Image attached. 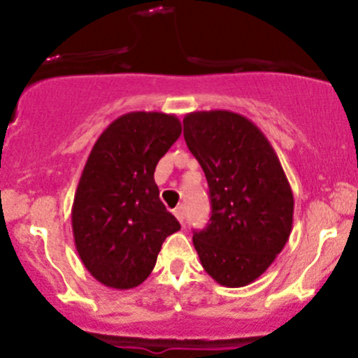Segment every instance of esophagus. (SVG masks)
Returning a JSON list of instances; mask_svg holds the SVG:
<instances>
[{"label":"esophagus","mask_w":358,"mask_h":358,"mask_svg":"<svg viewBox=\"0 0 358 358\" xmlns=\"http://www.w3.org/2000/svg\"><path fill=\"white\" fill-rule=\"evenodd\" d=\"M173 215H175L176 220H178V222L183 225V215H185V213H183V206H178V208L173 211Z\"/></svg>","instance_id":"1"}]
</instances>
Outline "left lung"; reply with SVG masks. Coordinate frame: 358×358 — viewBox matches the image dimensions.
Segmentation results:
<instances>
[{
    "instance_id": "1",
    "label": "left lung",
    "mask_w": 358,
    "mask_h": 358,
    "mask_svg": "<svg viewBox=\"0 0 358 358\" xmlns=\"http://www.w3.org/2000/svg\"><path fill=\"white\" fill-rule=\"evenodd\" d=\"M183 136L211 199L208 227L192 237L202 268L222 286H248L289 239L294 199L286 173L262 129L236 112H190Z\"/></svg>"
}]
</instances>
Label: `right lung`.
<instances>
[{"label":"right lung","mask_w":358,"mask_h":358,"mask_svg":"<svg viewBox=\"0 0 358 358\" xmlns=\"http://www.w3.org/2000/svg\"><path fill=\"white\" fill-rule=\"evenodd\" d=\"M180 135L175 114L138 110L119 115L93 145L76 189L72 234L83 265L103 286H140L166 237L180 230L154 182Z\"/></svg>","instance_id":"obj_1"}]
</instances>
